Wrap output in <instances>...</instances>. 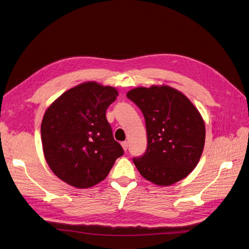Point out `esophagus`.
Returning a JSON list of instances; mask_svg holds the SVG:
<instances>
[{
    "label": "esophagus",
    "instance_id": "esophagus-1",
    "mask_svg": "<svg viewBox=\"0 0 249 249\" xmlns=\"http://www.w3.org/2000/svg\"><path fill=\"white\" fill-rule=\"evenodd\" d=\"M121 145H122L124 151H127V149H128V142H127V141H124V142L121 143Z\"/></svg>",
    "mask_w": 249,
    "mask_h": 249
}]
</instances>
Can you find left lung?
I'll list each match as a JSON object with an SVG mask.
<instances>
[{
  "instance_id": "8db88e82",
  "label": "left lung",
  "mask_w": 249,
  "mask_h": 249,
  "mask_svg": "<svg viewBox=\"0 0 249 249\" xmlns=\"http://www.w3.org/2000/svg\"><path fill=\"white\" fill-rule=\"evenodd\" d=\"M127 97L140 108L146 123V152L133 158L140 174L158 186L186 178L205 146V122L197 109L182 92L166 85L134 88Z\"/></svg>"
}]
</instances>
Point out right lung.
<instances>
[{"label":"right lung","mask_w":249,"mask_h":249,"mask_svg":"<svg viewBox=\"0 0 249 249\" xmlns=\"http://www.w3.org/2000/svg\"><path fill=\"white\" fill-rule=\"evenodd\" d=\"M117 96L114 87L89 81L67 90L44 113V158L66 184L83 189L100 183L124 154L106 119Z\"/></svg>","instance_id":"add662e5"}]
</instances>
